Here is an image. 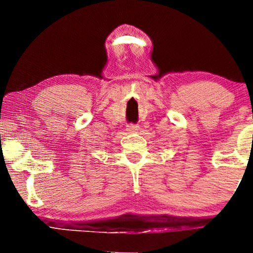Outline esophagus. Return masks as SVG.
<instances>
[{
  "label": "esophagus",
  "instance_id": "1",
  "mask_svg": "<svg viewBox=\"0 0 253 253\" xmlns=\"http://www.w3.org/2000/svg\"><path fill=\"white\" fill-rule=\"evenodd\" d=\"M127 131H129L130 133L137 132V131H138V126H134V124H130V126H127Z\"/></svg>",
  "mask_w": 253,
  "mask_h": 253
}]
</instances>
